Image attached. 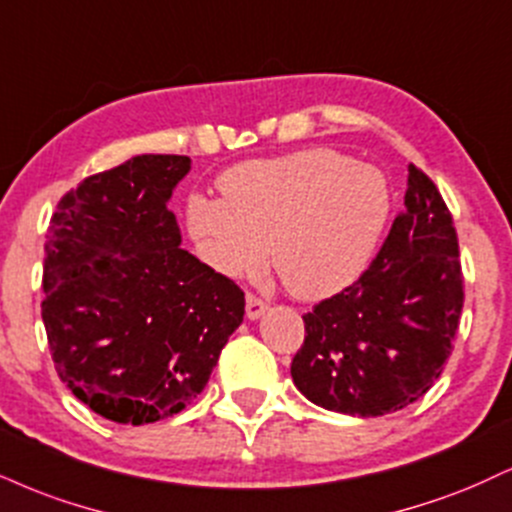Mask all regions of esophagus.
Segmentation results:
<instances>
[{
    "label": "esophagus",
    "mask_w": 512,
    "mask_h": 512,
    "mask_svg": "<svg viewBox=\"0 0 512 512\" xmlns=\"http://www.w3.org/2000/svg\"><path fill=\"white\" fill-rule=\"evenodd\" d=\"M267 307L269 305L262 298H257V295L248 293V298H245V315H248V319H260L267 312Z\"/></svg>",
    "instance_id": "esophagus-1"
}]
</instances>
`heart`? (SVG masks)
I'll use <instances>...</instances> for the list:
<instances>
[{
  "mask_svg": "<svg viewBox=\"0 0 512 512\" xmlns=\"http://www.w3.org/2000/svg\"><path fill=\"white\" fill-rule=\"evenodd\" d=\"M224 200L190 195L186 231L209 269L255 274L267 264L293 295L319 300L350 286L377 248L391 197L374 166L331 147H310L233 166Z\"/></svg>",
  "mask_w": 512,
  "mask_h": 512,
  "instance_id": "obj_1",
  "label": "heart"
}]
</instances>
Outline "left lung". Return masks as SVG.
Segmentation results:
<instances>
[{"instance_id": "left-lung-1", "label": "left lung", "mask_w": 512, "mask_h": 512, "mask_svg": "<svg viewBox=\"0 0 512 512\" xmlns=\"http://www.w3.org/2000/svg\"><path fill=\"white\" fill-rule=\"evenodd\" d=\"M458 233L434 181L408 166L405 209L353 286L303 315L298 391L324 410L379 417L441 377L463 312Z\"/></svg>"}]
</instances>
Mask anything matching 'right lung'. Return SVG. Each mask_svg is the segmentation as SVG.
Returning a JSON list of instances; mask_svg holds the SVG:
<instances>
[{"label": "right lung", "instance_id": "1", "mask_svg": "<svg viewBox=\"0 0 512 512\" xmlns=\"http://www.w3.org/2000/svg\"><path fill=\"white\" fill-rule=\"evenodd\" d=\"M183 155H140L59 200L42 269V322L59 379L119 424L181 412L245 315L229 276L181 248L166 202Z\"/></svg>", "mask_w": 512, "mask_h": 512}]
</instances>
